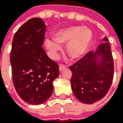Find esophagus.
Returning a JSON list of instances; mask_svg holds the SVG:
<instances>
[{"instance_id": "34e87169", "label": "esophagus", "mask_w": 123, "mask_h": 123, "mask_svg": "<svg viewBox=\"0 0 123 123\" xmlns=\"http://www.w3.org/2000/svg\"><path fill=\"white\" fill-rule=\"evenodd\" d=\"M67 68V66L65 65H63V64H60L59 65V71L60 72H62V70H64L65 68Z\"/></svg>"}]
</instances>
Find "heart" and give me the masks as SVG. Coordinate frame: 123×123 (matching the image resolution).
Wrapping results in <instances>:
<instances>
[{
  "instance_id": "1",
  "label": "heart",
  "mask_w": 123,
  "mask_h": 123,
  "mask_svg": "<svg viewBox=\"0 0 123 123\" xmlns=\"http://www.w3.org/2000/svg\"><path fill=\"white\" fill-rule=\"evenodd\" d=\"M53 39L45 40V46L53 59H57L61 51V44H66V51L72 59H80L86 53L92 41L90 29L82 26H70L55 31Z\"/></svg>"
}]
</instances>
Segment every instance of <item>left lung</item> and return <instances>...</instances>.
<instances>
[{
	"label": "left lung",
	"mask_w": 123,
	"mask_h": 123,
	"mask_svg": "<svg viewBox=\"0 0 123 123\" xmlns=\"http://www.w3.org/2000/svg\"><path fill=\"white\" fill-rule=\"evenodd\" d=\"M95 51H89L74 65L71 85L74 95L81 103L93 104L107 94L114 77V65L107 37Z\"/></svg>",
	"instance_id": "8db88e82"
}]
</instances>
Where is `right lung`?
<instances>
[{"mask_svg": "<svg viewBox=\"0 0 123 123\" xmlns=\"http://www.w3.org/2000/svg\"><path fill=\"white\" fill-rule=\"evenodd\" d=\"M46 28L41 18H32L18 30L12 42L10 62L13 85L20 98L33 105L49 99L53 80L59 75V65L43 48Z\"/></svg>", "mask_w": 123, "mask_h": 123, "instance_id": "right-lung-1", "label": "right lung"}]
</instances>
